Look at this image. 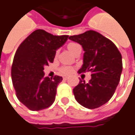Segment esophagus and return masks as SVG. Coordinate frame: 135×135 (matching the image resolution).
I'll list each match as a JSON object with an SVG mask.
<instances>
[{
    "mask_svg": "<svg viewBox=\"0 0 135 135\" xmlns=\"http://www.w3.org/2000/svg\"><path fill=\"white\" fill-rule=\"evenodd\" d=\"M68 79V76H63V79L64 80H67Z\"/></svg>",
    "mask_w": 135,
    "mask_h": 135,
    "instance_id": "obj_1",
    "label": "esophagus"
}]
</instances>
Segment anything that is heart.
<instances>
[{"label":"heart","mask_w":135,"mask_h":135,"mask_svg":"<svg viewBox=\"0 0 135 135\" xmlns=\"http://www.w3.org/2000/svg\"><path fill=\"white\" fill-rule=\"evenodd\" d=\"M68 48L70 51L73 54L77 49L81 48V46H80V45L76 43V42H70L68 45ZM56 54H58V51H56ZM61 70H62V73H65V74H70L73 71V68L71 67H63Z\"/></svg>","instance_id":"obj_1"}]
</instances>
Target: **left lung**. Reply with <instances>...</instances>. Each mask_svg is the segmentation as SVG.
<instances>
[{"label":"left lung","mask_w":135,"mask_h":135,"mask_svg":"<svg viewBox=\"0 0 135 135\" xmlns=\"http://www.w3.org/2000/svg\"><path fill=\"white\" fill-rule=\"evenodd\" d=\"M69 39L81 45L84 51L78 73H91L89 82L80 79L74 87L75 98L86 108H98L112 98L118 85L123 69L121 54L112 41L95 31Z\"/></svg>","instance_id":"left-lung-1"}]
</instances>
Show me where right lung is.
Segmentation results:
<instances>
[{"label":"right lung","mask_w":135,"mask_h":135,"mask_svg":"<svg viewBox=\"0 0 135 135\" xmlns=\"http://www.w3.org/2000/svg\"><path fill=\"white\" fill-rule=\"evenodd\" d=\"M68 39L55 36L42 29L34 31L20 44L13 60L12 80L17 97L32 111L49 107L55 100L61 76L44 75V66L53 62L57 49Z\"/></svg>","instance_id":"1"}]
</instances>
